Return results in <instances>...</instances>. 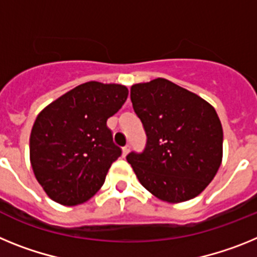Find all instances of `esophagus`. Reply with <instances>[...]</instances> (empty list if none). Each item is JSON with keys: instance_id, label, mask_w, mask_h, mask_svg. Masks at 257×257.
I'll return each instance as SVG.
<instances>
[{"instance_id": "34e87169", "label": "esophagus", "mask_w": 257, "mask_h": 257, "mask_svg": "<svg viewBox=\"0 0 257 257\" xmlns=\"http://www.w3.org/2000/svg\"><path fill=\"white\" fill-rule=\"evenodd\" d=\"M128 153H129V146H124V147H122V156H124V158H125V156L128 155Z\"/></svg>"}]
</instances>
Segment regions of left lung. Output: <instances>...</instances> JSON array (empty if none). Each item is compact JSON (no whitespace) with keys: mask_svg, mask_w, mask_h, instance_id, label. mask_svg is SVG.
<instances>
[{"mask_svg":"<svg viewBox=\"0 0 257 257\" xmlns=\"http://www.w3.org/2000/svg\"><path fill=\"white\" fill-rule=\"evenodd\" d=\"M131 101L147 136L144 153L126 156L138 181L163 202L199 195L222 162L224 133L213 106L162 77L132 85Z\"/></svg>","mask_w":257,"mask_h":257,"instance_id":"8db88e82","label":"left lung"}]
</instances>
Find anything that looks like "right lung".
Returning a JSON list of instances; mask_svg holds the SVG:
<instances>
[{"label": "right lung", "mask_w": 257, "mask_h": 257, "mask_svg": "<svg viewBox=\"0 0 257 257\" xmlns=\"http://www.w3.org/2000/svg\"><path fill=\"white\" fill-rule=\"evenodd\" d=\"M126 97V86L89 81L37 115L30 137L31 166L50 199L77 206L101 189L111 164L121 155L106 122Z\"/></svg>", "instance_id": "1"}]
</instances>
